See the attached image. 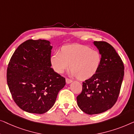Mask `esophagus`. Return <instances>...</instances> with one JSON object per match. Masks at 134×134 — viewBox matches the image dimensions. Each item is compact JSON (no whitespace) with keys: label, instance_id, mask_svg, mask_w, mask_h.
Masks as SVG:
<instances>
[{"label":"esophagus","instance_id":"obj_1","mask_svg":"<svg viewBox=\"0 0 134 134\" xmlns=\"http://www.w3.org/2000/svg\"><path fill=\"white\" fill-rule=\"evenodd\" d=\"M65 81H66V83L67 84H69L71 83V82H72V80H70V79H69V78H66V79H65Z\"/></svg>","mask_w":134,"mask_h":134}]
</instances>
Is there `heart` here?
<instances>
[{
    "label": "heart",
    "instance_id": "1",
    "mask_svg": "<svg viewBox=\"0 0 134 134\" xmlns=\"http://www.w3.org/2000/svg\"><path fill=\"white\" fill-rule=\"evenodd\" d=\"M101 61V54L98 51L79 44L64 47L61 53L56 52L50 58L56 72L62 74L70 67L71 76H77L80 80L93 76L98 70Z\"/></svg>",
    "mask_w": 134,
    "mask_h": 134
}]
</instances>
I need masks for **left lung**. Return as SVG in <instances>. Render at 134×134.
<instances>
[{"instance_id":"left-lung-1","label":"left lung","mask_w":134,"mask_h":134,"mask_svg":"<svg viewBox=\"0 0 134 134\" xmlns=\"http://www.w3.org/2000/svg\"><path fill=\"white\" fill-rule=\"evenodd\" d=\"M101 55L97 73L82 82L76 97L81 110L88 115L98 114L112 108L117 101L124 76L123 61L114 48L104 41H94Z\"/></svg>"}]
</instances>
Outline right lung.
<instances>
[{
	"label": "right lung",
	"mask_w": 134,
	"mask_h": 134,
	"mask_svg": "<svg viewBox=\"0 0 134 134\" xmlns=\"http://www.w3.org/2000/svg\"><path fill=\"white\" fill-rule=\"evenodd\" d=\"M52 46L47 40L25 41L15 50L7 80L16 104L25 112L42 114L55 103L65 79L51 68Z\"/></svg>",
	"instance_id": "1"
}]
</instances>
